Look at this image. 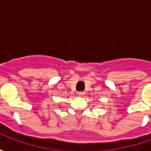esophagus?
Masks as SVG:
<instances>
[{
	"instance_id": "34e87169",
	"label": "esophagus",
	"mask_w": 151,
	"mask_h": 151,
	"mask_svg": "<svg viewBox=\"0 0 151 151\" xmlns=\"http://www.w3.org/2000/svg\"><path fill=\"white\" fill-rule=\"evenodd\" d=\"M84 95H85V93H84L83 91H80L78 93V96H80V97H83V96H84Z\"/></svg>"
}]
</instances>
